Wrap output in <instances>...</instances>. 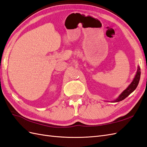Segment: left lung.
Wrapping results in <instances>:
<instances>
[{
    "label": "left lung",
    "mask_w": 147,
    "mask_h": 147,
    "mask_svg": "<svg viewBox=\"0 0 147 147\" xmlns=\"http://www.w3.org/2000/svg\"><path fill=\"white\" fill-rule=\"evenodd\" d=\"M140 74H141L140 67H138L137 74H136L135 77L134 78L133 81H132L131 83L128 85V87L125 89V90H123V92L119 95V97H118L116 100H113V102H119L123 100H124L125 98L127 97V96L131 94V93H132L135 90L139 83L140 78Z\"/></svg>",
    "instance_id": "1"
}]
</instances>
